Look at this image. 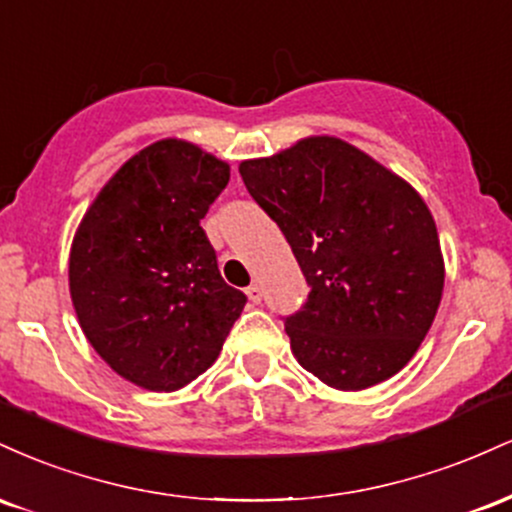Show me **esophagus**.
I'll list each match as a JSON object with an SVG mask.
<instances>
[{"mask_svg":"<svg viewBox=\"0 0 512 512\" xmlns=\"http://www.w3.org/2000/svg\"><path fill=\"white\" fill-rule=\"evenodd\" d=\"M245 293H248V298H250V303H260L262 301V286L260 284H252V286H248V291H245Z\"/></svg>","mask_w":512,"mask_h":512,"instance_id":"34e87169","label":"esophagus"}]
</instances>
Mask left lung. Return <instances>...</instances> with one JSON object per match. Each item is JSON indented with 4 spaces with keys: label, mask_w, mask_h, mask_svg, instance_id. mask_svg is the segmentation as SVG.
I'll return each mask as SVG.
<instances>
[{
    "label": "left lung",
    "mask_w": 512,
    "mask_h": 512,
    "mask_svg": "<svg viewBox=\"0 0 512 512\" xmlns=\"http://www.w3.org/2000/svg\"><path fill=\"white\" fill-rule=\"evenodd\" d=\"M238 170L310 284L308 303L286 317L296 361L344 392L399 373L431 330L445 284L424 197L366 151L327 134Z\"/></svg>",
    "instance_id": "1"
}]
</instances>
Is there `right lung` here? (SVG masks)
Here are the masks:
<instances>
[{
    "label": "right lung",
    "instance_id": "right-lung-1",
    "mask_svg": "<svg viewBox=\"0 0 512 512\" xmlns=\"http://www.w3.org/2000/svg\"><path fill=\"white\" fill-rule=\"evenodd\" d=\"M231 166L158 139L117 168L76 228L69 293L88 344L132 385L175 392L199 378L245 308L199 221Z\"/></svg>",
    "mask_w": 512,
    "mask_h": 512
}]
</instances>
